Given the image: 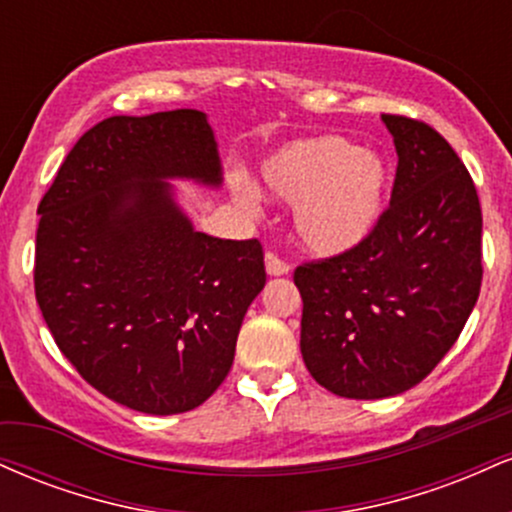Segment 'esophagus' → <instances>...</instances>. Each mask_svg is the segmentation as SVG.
I'll return each mask as SVG.
<instances>
[{
  "instance_id": "obj_1",
  "label": "esophagus",
  "mask_w": 512,
  "mask_h": 512,
  "mask_svg": "<svg viewBox=\"0 0 512 512\" xmlns=\"http://www.w3.org/2000/svg\"><path fill=\"white\" fill-rule=\"evenodd\" d=\"M264 267H267V274L269 276H284V274L291 272L289 262L281 260V257L276 255V252H267V255H264Z\"/></svg>"
}]
</instances>
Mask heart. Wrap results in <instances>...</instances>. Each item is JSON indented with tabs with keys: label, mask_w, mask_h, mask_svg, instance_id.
<instances>
[{
	"label": "heart",
	"mask_w": 512,
	"mask_h": 512,
	"mask_svg": "<svg viewBox=\"0 0 512 512\" xmlns=\"http://www.w3.org/2000/svg\"><path fill=\"white\" fill-rule=\"evenodd\" d=\"M262 182L293 202V233L313 255H342L370 236L385 209L390 173L378 154L337 134L293 142L269 156ZM250 207L252 197L240 192Z\"/></svg>",
	"instance_id": "1"
}]
</instances>
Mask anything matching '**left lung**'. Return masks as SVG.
Wrapping results in <instances>:
<instances>
[{
    "label": "left lung",
    "mask_w": 512,
    "mask_h": 512,
    "mask_svg": "<svg viewBox=\"0 0 512 512\" xmlns=\"http://www.w3.org/2000/svg\"><path fill=\"white\" fill-rule=\"evenodd\" d=\"M397 149L390 207L356 248L293 272L301 354L325 390L399 395L438 366L481 289V207L472 175L431 125L383 115Z\"/></svg>",
    "instance_id": "left-lung-1"
}]
</instances>
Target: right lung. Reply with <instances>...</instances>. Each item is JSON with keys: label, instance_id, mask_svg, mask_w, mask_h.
<instances>
[{"label": "right lung", "instance_id": "1", "mask_svg": "<svg viewBox=\"0 0 512 512\" xmlns=\"http://www.w3.org/2000/svg\"><path fill=\"white\" fill-rule=\"evenodd\" d=\"M168 178L221 185L207 115L98 122L40 199L33 269L40 313L81 378L156 416L214 395L267 281L260 240L195 231Z\"/></svg>", "mask_w": 512, "mask_h": 512}]
</instances>
